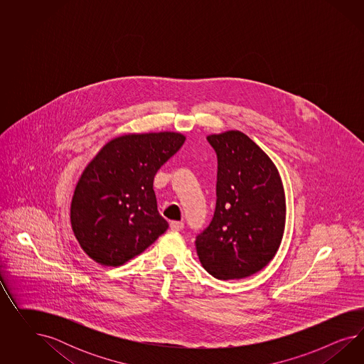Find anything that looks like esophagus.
<instances>
[{"mask_svg":"<svg viewBox=\"0 0 364 364\" xmlns=\"http://www.w3.org/2000/svg\"><path fill=\"white\" fill-rule=\"evenodd\" d=\"M169 227L172 231H181L184 228V223L183 221H171Z\"/></svg>","mask_w":364,"mask_h":364,"instance_id":"obj_1","label":"esophagus"}]
</instances>
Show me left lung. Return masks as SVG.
Returning <instances> with one entry per match:
<instances>
[{
  "instance_id": "left-lung-1",
  "label": "left lung",
  "mask_w": 364,
  "mask_h": 364,
  "mask_svg": "<svg viewBox=\"0 0 364 364\" xmlns=\"http://www.w3.org/2000/svg\"><path fill=\"white\" fill-rule=\"evenodd\" d=\"M218 156L216 208L196 237L198 260L210 275L242 279L275 256L286 225V195L279 171L240 131L210 134Z\"/></svg>"
}]
</instances>
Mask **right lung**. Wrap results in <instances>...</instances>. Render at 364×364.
I'll list each match as a JSON object with an SVG mask.
<instances>
[{"instance_id": "obj_1", "label": "right lung", "mask_w": 364, "mask_h": 364, "mask_svg": "<svg viewBox=\"0 0 364 364\" xmlns=\"http://www.w3.org/2000/svg\"><path fill=\"white\" fill-rule=\"evenodd\" d=\"M184 141L176 132L124 134L93 157L70 204L72 230L90 259L119 267L168 230L157 210L154 178Z\"/></svg>"}]
</instances>
